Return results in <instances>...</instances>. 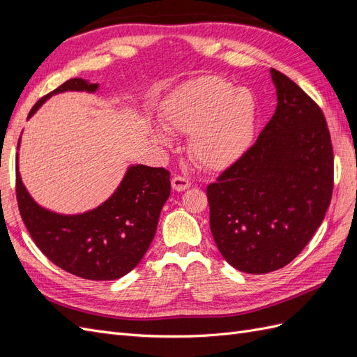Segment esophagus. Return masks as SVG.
<instances>
[{
  "mask_svg": "<svg viewBox=\"0 0 357 357\" xmlns=\"http://www.w3.org/2000/svg\"><path fill=\"white\" fill-rule=\"evenodd\" d=\"M171 185L172 189L177 190V192H183L190 188V180L186 177H181V176H174L171 180Z\"/></svg>",
  "mask_w": 357,
  "mask_h": 357,
  "instance_id": "34e87169",
  "label": "esophagus"
}]
</instances>
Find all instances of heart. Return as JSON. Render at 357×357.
<instances>
[{"mask_svg": "<svg viewBox=\"0 0 357 357\" xmlns=\"http://www.w3.org/2000/svg\"><path fill=\"white\" fill-rule=\"evenodd\" d=\"M160 123L171 134H189L188 153L199 167L222 171L238 160L255 131V102L222 77H202L181 86L162 105ZM152 137L160 146L169 138L159 129Z\"/></svg>", "mask_w": 357, "mask_h": 357, "instance_id": "1", "label": "heart"}]
</instances>
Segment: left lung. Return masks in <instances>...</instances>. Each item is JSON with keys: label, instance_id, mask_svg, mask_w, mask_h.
<instances>
[{"label": "left lung", "instance_id": "left-lung-1", "mask_svg": "<svg viewBox=\"0 0 357 357\" xmlns=\"http://www.w3.org/2000/svg\"><path fill=\"white\" fill-rule=\"evenodd\" d=\"M277 109L256 143L207 186L210 228L226 262L247 274L290 264L325 219L333 149L325 114L271 68Z\"/></svg>", "mask_w": 357, "mask_h": 357}]
</instances>
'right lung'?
I'll return each mask as SVG.
<instances>
[{
	"mask_svg": "<svg viewBox=\"0 0 357 357\" xmlns=\"http://www.w3.org/2000/svg\"><path fill=\"white\" fill-rule=\"evenodd\" d=\"M96 89V83L70 79L38 100L28 117L53 93ZM169 190V171L134 165L100 207L62 215L37 205L16 171L17 207L32 240L49 261L86 280H116L132 271L153 240Z\"/></svg>",
	"mask_w": 357,
	"mask_h": 357,
	"instance_id": "obj_1",
	"label": "right lung"
}]
</instances>
